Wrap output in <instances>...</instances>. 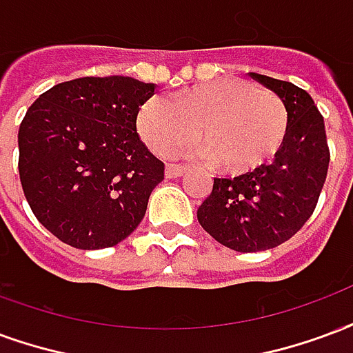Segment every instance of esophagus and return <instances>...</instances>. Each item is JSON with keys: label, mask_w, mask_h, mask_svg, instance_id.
I'll return each mask as SVG.
<instances>
[{"label": "esophagus", "mask_w": 353, "mask_h": 353, "mask_svg": "<svg viewBox=\"0 0 353 353\" xmlns=\"http://www.w3.org/2000/svg\"><path fill=\"white\" fill-rule=\"evenodd\" d=\"M185 166L181 164H166V177H181L185 174Z\"/></svg>", "instance_id": "obj_1"}]
</instances>
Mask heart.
Returning a JSON list of instances; mask_svg holds the SVG:
<instances>
[{"mask_svg":"<svg viewBox=\"0 0 353 353\" xmlns=\"http://www.w3.org/2000/svg\"><path fill=\"white\" fill-rule=\"evenodd\" d=\"M286 129L283 99L239 78L190 85L168 101L153 97L138 112V130L155 153L187 148L196 134L205 163L230 176L249 174L270 161Z\"/></svg>","mask_w":353,"mask_h":353,"instance_id":"1","label":"heart"}]
</instances>
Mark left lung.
I'll list each match as a JSON object with an SVG mask.
<instances>
[{"mask_svg":"<svg viewBox=\"0 0 353 353\" xmlns=\"http://www.w3.org/2000/svg\"><path fill=\"white\" fill-rule=\"evenodd\" d=\"M275 91L288 112V129L273 164L234 179L213 181L198 208V223L213 239L237 252L279 247L312 215L330 166L323 117L312 97L292 82L250 72Z\"/></svg>","mask_w":353,"mask_h":353,"instance_id":"8db88e82","label":"left lung"}]
</instances>
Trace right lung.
I'll return each instance as SVG.
<instances>
[{
	"label": "right lung",
	"mask_w": 353,
	"mask_h": 353,
	"mask_svg": "<svg viewBox=\"0 0 353 353\" xmlns=\"http://www.w3.org/2000/svg\"><path fill=\"white\" fill-rule=\"evenodd\" d=\"M155 83L83 77L44 91L20 123L18 172L39 223L82 250L114 247L142 223L161 163L137 132Z\"/></svg>",
	"instance_id": "right-lung-1"
}]
</instances>
